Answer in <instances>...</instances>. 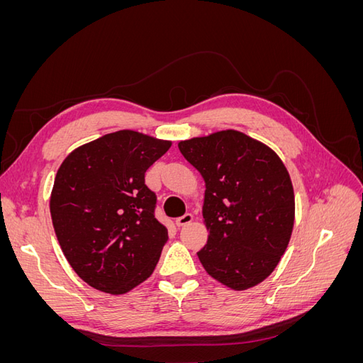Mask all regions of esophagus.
Returning <instances> with one entry per match:
<instances>
[{"label": "esophagus", "mask_w": 363, "mask_h": 363, "mask_svg": "<svg viewBox=\"0 0 363 363\" xmlns=\"http://www.w3.org/2000/svg\"><path fill=\"white\" fill-rule=\"evenodd\" d=\"M192 221H194V215L192 213H184L183 216L175 219V224H177L179 227H184V225L191 224Z\"/></svg>", "instance_id": "34e87169"}]
</instances>
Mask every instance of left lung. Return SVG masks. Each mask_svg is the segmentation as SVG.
<instances>
[{"label":"left lung","instance_id":"left-lung-1","mask_svg":"<svg viewBox=\"0 0 363 363\" xmlns=\"http://www.w3.org/2000/svg\"><path fill=\"white\" fill-rule=\"evenodd\" d=\"M206 182L207 244L196 252L208 276L247 291L276 269L295 221L289 172L279 155L238 130L179 142Z\"/></svg>","mask_w":363,"mask_h":363}]
</instances>
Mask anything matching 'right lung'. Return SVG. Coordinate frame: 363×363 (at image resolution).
<instances>
[{
	"label": "right lung",
	"mask_w": 363,
	"mask_h": 363,
	"mask_svg": "<svg viewBox=\"0 0 363 363\" xmlns=\"http://www.w3.org/2000/svg\"><path fill=\"white\" fill-rule=\"evenodd\" d=\"M171 140L119 130L71 151L50 196L52 227L71 268L89 286L121 295L155 271L168 232L155 218L145 171Z\"/></svg>",
	"instance_id": "right-lung-1"
}]
</instances>
